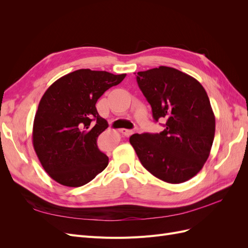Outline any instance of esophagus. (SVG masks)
<instances>
[{
	"label": "esophagus",
	"mask_w": 248,
	"mask_h": 248,
	"mask_svg": "<svg viewBox=\"0 0 248 248\" xmlns=\"http://www.w3.org/2000/svg\"><path fill=\"white\" fill-rule=\"evenodd\" d=\"M120 132H121L122 134H124L125 137H129V136H131V134L133 133V131L132 130H129V129H121L120 130Z\"/></svg>",
	"instance_id": "esophagus-1"
}]
</instances>
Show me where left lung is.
<instances>
[{
	"label": "left lung",
	"mask_w": 248,
	"mask_h": 248,
	"mask_svg": "<svg viewBox=\"0 0 248 248\" xmlns=\"http://www.w3.org/2000/svg\"><path fill=\"white\" fill-rule=\"evenodd\" d=\"M137 81L155 121L166 124L159 133L132 134L130 144L153 176L183 183L202 169L211 151L215 117L209 97L196 78L171 67L140 71Z\"/></svg>",
	"instance_id": "left-lung-1"
}]
</instances>
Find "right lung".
<instances>
[{
	"instance_id": "1",
	"label": "right lung",
	"mask_w": 248,
	"mask_h": 248,
	"mask_svg": "<svg viewBox=\"0 0 248 248\" xmlns=\"http://www.w3.org/2000/svg\"><path fill=\"white\" fill-rule=\"evenodd\" d=\"M125 77L79 69L57 79L43 94L34 119L33 146L56 182L79 187L108 167V157L98 149L97 139L108 124L95 104Z\"/></svg>"
}]
</instances>
